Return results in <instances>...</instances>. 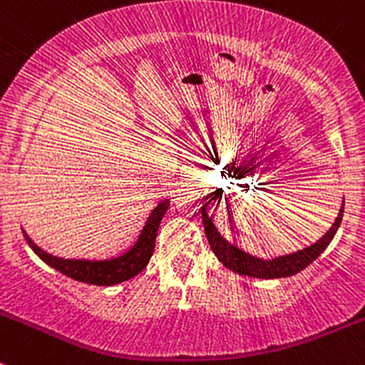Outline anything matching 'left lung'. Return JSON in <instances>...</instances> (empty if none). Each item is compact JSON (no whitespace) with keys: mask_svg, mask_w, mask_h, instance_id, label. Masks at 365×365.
I'll use <instances>...</instances> for the list:
<instances>
[{"mask_svg":"<svg viewBox=\"0 0 365 365\" xmlns=\"http://www.w3.org/2000/svg\"><path fill=\"white\" fill-rule=\"evenodd\" d=\"M208 203H205L207 207ZM342 214H344V207L341 208V214L335 219L334 226L317 240L312 246L305 247L302 251H296V253L285 255V257H278L274 260H262V258L253 257L250 253H244L239 247L232 246L228 240H225L221 237V233L217 232L214 225H212V219L207 215V210H201V219H203L205 233H207L208 244H210L212 251L215 253V257L222 262L228 269L239 272V274H246V277L253 278H284V277H292L296 272L303 271L307 265L312 264L324 250H327L328 244L331 242L334 235L337 233L339 226H341Z\"/></svg>","mask_w":365,"mask_h":365,"instance_id":"8db88e82","label":"left lung"}]
</instances>
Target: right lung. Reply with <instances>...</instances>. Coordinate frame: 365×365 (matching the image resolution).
<instances>
[{
	"instance_id": "1",
	"label": "right lung",
	"mask_w": 365,
	"mask_h": 365,
	"mask_svg": "<svg viewBox=\"0 0 365 365\" xmlns=\"http://www.w3.org/2000/svg\"><path fill=\"white\" fill-rule=\"evenodd\" d=\"M169 200H164L160 205H157L151 215L148 217L146 226H144L143 233H140L139 240L135 246L128 251V253L121 255L112 260H100V262H91V260H63V258L53 257V255L42 251L30 237L24 233V239L30 244L31 250L35 251L41 260L46 264L55 267L66 277L73 278L76 282H83V284H93V285H115L121 282L130 280L135 274H139L150 262L151 255L155 250V239H157L158 226H160L162 217L168 212Z\"/></svg>"
}]
</instances>
